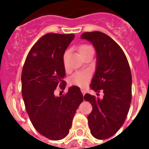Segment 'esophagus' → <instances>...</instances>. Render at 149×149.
<instances>
[{"mask_svg": "<svg viewBox=\"0 0 149 149\" xmlns=\"http://www.w3.org/2000/svg\"><path fill=\"white\" fill-rule=\"evenodd\" d=\"M81 92L83 93V95H85V93H86V91H85V89L84 88H81Z\"/></svg>", "mask_w": 149, "mask_h": 149, "instance_id": "esophagus-1", "label": "esophagus"}]
</instances>
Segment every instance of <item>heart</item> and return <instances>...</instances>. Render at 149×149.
<instances>
[{
  "mask_svg": "<svg viewBox=\"0 0 149 149\" xmlns=\"http://www.w3.org/2000/svg\"><path fill=\"white\" fill-rule=\"evenodd\" d=\"M92 49V48L91 46L86 45H81L79 49V51L80 54H84V52H86L88 50ZM65 55L64 56V58L65 57ZM91 78V73L89 71H79L72 75L71 78H70V83L73 85H77V86H83L84 85H86Z\"/></svg>",
  "mask_w": 149,
  "mask_h": 149,
  "instance_id": "1",
  "label": "heart"
}]
</instances>
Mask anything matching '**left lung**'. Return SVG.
<instances>
[{
    "instance_id": "1",
    "label": "left lung",
    "mask_w": 149,
    "mask_h": 149,
    "mask_svg": "<svg viewBox=\"0 0 149 149\" xmlns=\"http://www.w3.org/2000/svg\"><path fill=\"white\" fill-rule=\"evenodd\" d=\"M80 38L91 42L96 50L91 89L97 93L102 90L104 93L102 99L88 93L84 96L93 107L87 117L89 127L96 139H108L120 129L129 111L132 83L129 64L121 48L106 34L85 32Z\"/></svg>"
}]
</instances>
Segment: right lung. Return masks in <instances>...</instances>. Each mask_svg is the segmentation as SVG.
<instances>
[{"label":"right lung","instance_id":"right-lung-1","mask_svg":"<svg viewBox=\"0 0 149 149\" xmlns=\"http://www.w3.org/2000/svg\"><path fill=\"white\" fill-rule=\"evenodd\" d=\"M73 34L48 33L29 51L22 72V92L26 111L38 133L52 140L65 138L84 97L79 87L70 86L65 96H56L58 86L65 89L63 56Z\"/></svg>","mask_w":149,"mask_h":149}]
</instances>
